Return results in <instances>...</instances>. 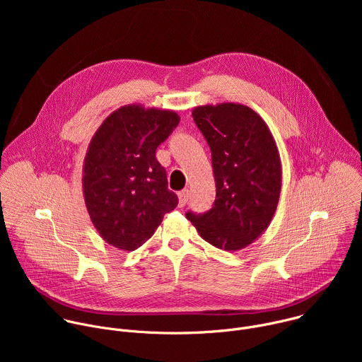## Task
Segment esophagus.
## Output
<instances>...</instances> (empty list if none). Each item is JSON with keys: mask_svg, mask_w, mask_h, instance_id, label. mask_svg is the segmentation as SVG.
<instances>
[{"mask_svg": "<svg viewBox=\"0 0 362 362\" xmlns=\"http://www.w3.org/2000/svg\"><path fill=\"white\" fill-rule=\"evenodd\" d=\"M187 200H189V190L185 189V190L179 192V206H180V208H183V206L187 203Z\"/></svg>", "mask_w": 362, "mask_h": 362, "instance_id": "obj_1", "label": "esophagus"}]
</instances>
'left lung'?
Listing matches in <instances>:
<instances>
[{
    "mask_svg": "<svg viewBox=\"0 0 362 362\" xmlns=\"http://www.w3.org/2000/svg\"><path fill=\"white\" fill-rule=\"evenodd\" d=\"M193 120L212 151L214 208L186 218L215 247H246L269 226L279 202L282 169L275 139L264 119L239 103L197 106Z\"/></svg>",
    "mask_w": 362,
    "mask_h": 362,
    "instance_id": "left-lung-1",
    "label": "left lung"
}]
</instances>
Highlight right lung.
Instances as JSON below:
<instances>
[{
	"instance_id": "right-lung-1",
	"label": "right lung",
	"mask_w": 362,
	"mask_h": 362,
	"mask_svg": "<svg viewBox=\"0 0 362 362\" xmlns=\"http://www.w3.org/2000/svg\"><path fill=\"white\" fill-rule=\"evenodd\" d=\"M180 117L173 110L127 105L115 110L90 140L83 165V194L98 235L122 250L148 240L177 206L156 148Z\"/></svg>"
}]
</instances>
